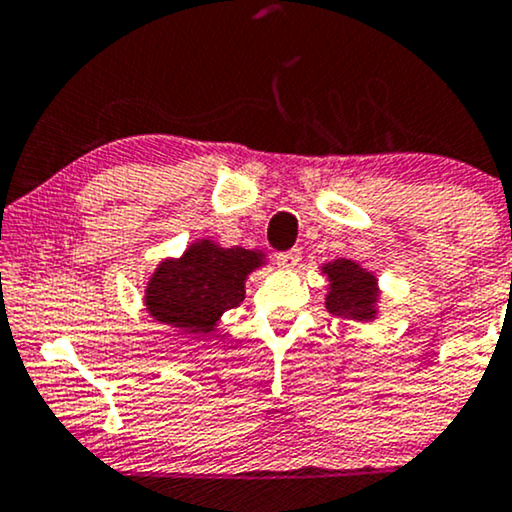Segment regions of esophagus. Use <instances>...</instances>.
I'll return each instance as SVG.
<instances>
[{
	"label": "esophagus",
	"mask_w": 512,
	"mask_h": 512,
	"mask_svg": "<svg viewBox=\"0 0 512 512\" xmlns=\"http://www.w3.org/2000/svg\"><path fill=\"white\" fill-rule=\"evenodd\" d=\"M298 262H301V250L298 248H293L289 252H279V255H276V264L284 269H293Z\"/></svg>",
	"instance_id": "obj_1"
}]
</instances>
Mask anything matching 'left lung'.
<instances>
[{
  "mask_svg": "<svg viewBox=\"0 0 512 512\" xmlns=\"http://www.w3.org/2000/svg\"><path fill=\"white\" fill-rule=\"evenodd\" d=\"M330 279L325 305L332 315L349 320H375L378 315V279L351 260H334L322 267Z\"/></svg>",
  "mask_w": 512,
  "mask_h": 512,
  "instance_id": "8db88e82",
  "label": "left lung"
}]
</instances>
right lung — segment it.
<instances>
[{
    "label": "right lung",
    "instance_id": "obj_1",
    "mask_svg": "<svg viewBox=\"0 0 512 512\" xmlns=\"http://www.w3.org/2000/svg\"><path fill=\"white\" fill-rule=\"evenodd\" d=\"M262 264L260 250L197 240L178 260L158 264L144 291L146 310L182 334H211L226 310L243 303L245 281Z\"/></svg>",
    "mask_w": 512,
    "mask_h": 512
}]
</instances>
